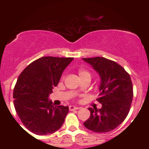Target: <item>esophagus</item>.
<instances>
[{
	"label": "esophagus",
	"instance_id": "obj_1",
	"mask_svg": "<svg viewBox=\"0 0 149 149\" xmlns=\"http://www.w3.org/2000/svg\"><path fill=\"white\" fill-rule=\"evenodd\" d=\"M79 107H76V106H70L69 107V109H70V111H73V110H75V109H79Z\"/></svg>",
	"mask_w": 149,
	"mask_h": 149
}]
</instances>
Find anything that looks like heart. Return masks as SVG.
<instances>
[{"mask_svg": "<svg viewBox=\"0 0 149 149\" xmlns=\"http://www.w3.org/2000/svg\"><path fill=\"white\" fill-rule=\"evenodd\" d=\"M79 75L80 76V78L81 79V80H84L85 79H91V73H89V71H88L86 69L81 68L79 70ZM79 91H80V88H79Z\"/></svg>", "mask_w": 149, "mask_h": 149, "instance_id": "heart-1", "label": "heart"}]
</instances>
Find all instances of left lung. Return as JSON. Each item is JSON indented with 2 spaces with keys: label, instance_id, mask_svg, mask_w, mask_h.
<instances>
[{
  "label": "left lung",
  "instance_id": "1",
  "mask_svg": "<svg viewBox=\"0 0 149 149\" xmlns=\"http://www.w3.org/2000/svg\"><path fill=\"white\" fill-rule=\"evenodd\" d=\"M83 60L100 75V93L97 100L102 105L101 109L88 108L91 115L84 125L96 133L111 131L125 120L130 111L133 97L130 76L121 65L105 58Z\"/></svg>",
  "mask_w": 149,
  "mask_h": 149
}]
</instances>
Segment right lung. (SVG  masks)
<instances>
[{
	"instance_id": "1",
	"label": "right lung",
	"mask_w": 149,
	"mask_h": 149,
	"mask_svg": "<svg viewBox=\"0 0 149 149\" xmlns=\"http://www.w3.org/2000/svg\"><path fill=\"white\" fill-rule=\"evenodd\" d=\"M73 60L42 57L33 61L19 75L13 90L15 109L24 125L34 134H51L63 124L68 107L54 106L48 98Z\"/></svg>"
}]
</instances>
